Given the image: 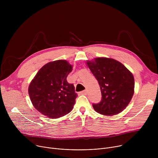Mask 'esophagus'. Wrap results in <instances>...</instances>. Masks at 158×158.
Segmentation results:
<instances>
[{"label": "esophagus", "instance_id": "34e87169", "mask_svg": "<svg viewBox=\"0 0 158 158\" xmlns=\"http://www.w3.org/2000/svg\"><path fill=\"white\" fill-rule=\"evenodd\" d=\"M80 94H82V95H87V90H84V91H81V92L80 93Z\"/></svg>", "mask_w": 158, "mask_h": 158}]
</instances>
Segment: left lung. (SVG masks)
<instances>
[{
    "label": "left lung",
    "instance_id": "1",
    "mask_svg": "<svg viewBox=\"0 0 158 158\" xmlns=\"http://www.w3.org/2000/svg\"><path fill=\"white\" fill-rule=\"evenodd\" d=\"M86 64L98 80L101 101L93 104L94 109L104 116H113L128 106L134 93L132 74L120 62L107 57L87 60Z\"/></svg>",
    "mask_w": 158,
    "mask_h": 158
}]
</instances>
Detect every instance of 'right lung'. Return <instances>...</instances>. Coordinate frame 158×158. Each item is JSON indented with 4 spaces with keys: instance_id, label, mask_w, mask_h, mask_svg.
<instances>
[{
    "instance_id": "obj_1",
    "label": "right lung",
    "mask_w": 158,
    "mask_h": 158,
    "mask_svg": "<svg viewBox=\"0 0 158 158\" xmlns=\"http://www.w3.org/2000/svg\"><path fill=\"white\" fill-rule=\"evenodd\" d=\"M73 65L65 60L48 62L31 81L28 93L34 107L49 118L62 117L72 110L77 95L67 81Z\"/></svg>"
}]
</instances>
